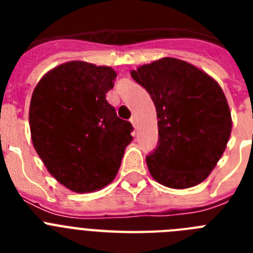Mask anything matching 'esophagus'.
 <instances>
[{
	"mask_svg": "<svg viewBox=\"0 0 253 253\" xmlns=\"http://www.w3.org/2000/svg\"><path fill=\"white\" fill-rule=\"evenodd\" d=\"M130 123H131V124H133L134 128L137 126V118H135V116H134V115L130 118Z\"/></svg>",
	"mask_w": 253,
	"mask_h": 253,
	"instance_id": "34e87169",
	"label": "esophagus"
}]
</instances>
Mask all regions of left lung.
I'll return each instance as SVG.
<instances>
[{
    "label": "left lung",
    "mask_w": 253,
    "mask_h": 253,
    "mask_svg": "<svg viewBox=\"0 0 253 253\" xmlns=\"http://www.w3.org/2000/svg\"><path fill=\"white\" fill-rule=\"evenodd\" d=\"M130 75L148 91L157 111L158 146L147 157L152 177L171 189L203 182L231 137V110L222 87L177 58H161Z\"/></svg>",
    "instance_id": "8db88e82"
}]
</instances>
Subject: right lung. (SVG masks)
Wrapping results in <instances>:
<instances>
[{
	"mask_svg": "<svg viewBox=\"0 0 253 253\" xmlns=\"http://www.w3.org/2000/svg\"><path fill=\"white\" fill-rule=\"evenodd\" d=\"M116 72L82 60L42 77L30 101L31 140L53 177L75 193H93L115 178L133 126L106 101Z\"/></svg>",
	"mask_w": 253,
	"mask_h": 253,
	"instance_id": "right-lung-1",
	"label": "right lung"
}]
</instances>
